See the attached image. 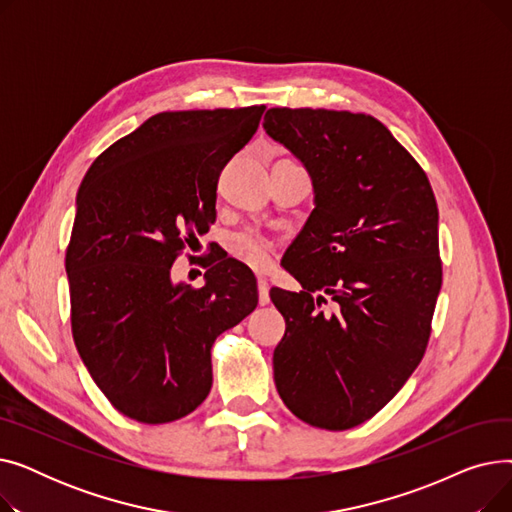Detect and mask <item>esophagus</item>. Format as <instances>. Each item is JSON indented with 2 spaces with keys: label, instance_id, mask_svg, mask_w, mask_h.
Returning <instances> with one entry per match:
<instances>
[{
  "label": "esophagus",
  "instance_id": "obj_1",
  "mask_svg": "<svg viewBox=\"0 0 512 512\" xmlns=\"http://www.w3.org/2000/svg\"><path fill=\"white\" fill-rule=\"evenodd\" d=\"M257 290H259V305L270 303V284L263 276H257Z\"/></svg>",
  "mask_w": 512,
  "mask_h": 512
}]
</instances>
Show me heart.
<instances>
[{"mask_svg": "<svg viewBox=\"0 0 512 512\" xmlns=\"http://www.w3.org/2000/svg\"><path fill=\"white\" fill-rule=\"evenodd\" d=\"M230 249L238 259L247 261L253 267H263L267 263V242L253 232L236 234L230 240Z\"/></svg>", "mask_w": 512, "mask_h": 512, "instance_id": "heart-1", "label": "heart"}]
</instances>
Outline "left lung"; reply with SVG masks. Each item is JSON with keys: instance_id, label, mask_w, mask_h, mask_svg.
Returning a JSON list of instances; mask_svg holds the SVG:
<instances>
[{"instance_id": "left-lung-1", "label": "left lung", "mask_w": 512, "mask_h": 512, "mask_svg": "<svg viewBox=\"0 0 512 512\" xmlns=\"http://www.w3.org/2000/svg\"><path fill=\"white\" fill-rule=\"evenodd\" d=\"M263 128L315 191L284 265L303 290H270L286 319L276 388L301 421L342 432L384 409L423 359L442 286L436 197L373 116L272 107Z\"/></svg>"}]
</instances>
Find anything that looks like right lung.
<instances>
[{"mask_svg": "<svg viewBox=\"0 0 512 512\" xmlns=\"http://www.w3.org/2000/svg\"><path fill=\"white\" fill-rule=\"evenodd\" d=\"M265 105L161 112L107 147L76 195L66 249L78 355L122 415L170 423L211 390V346L257 307L249 267L224 259L205 284L172 282L186 242L215 222L224 166Z\"/></svg>", "mask_w": 512, "mask_h": 512, "instance_id": "1", "label": "right lung"}]
</instances>
